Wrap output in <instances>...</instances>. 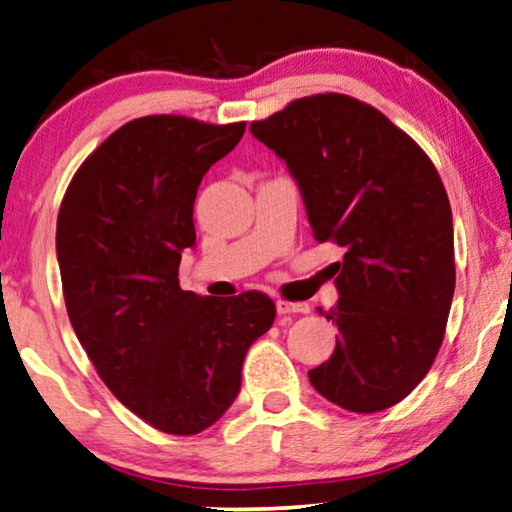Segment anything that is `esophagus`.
Returning a JSON list of instances; mask_svg holds the SVG:
<instances>
[{
	"instance_id": "obj_1",
	"label": "esophagus",
	"mask_w": 512,
	"mask_h": 512,
	"mask_svg": "<svg viewBox=\"0 0 512 512\" xmlns=\"http://www.w3.org/2000/svg\"><path fill=\"white\" fill-rule=\"evenodd\" d=\"M276 308H278V315H294V312H308V303H294V301H285L280 299L276 301Z\"/></svg>"
}]
</instances>
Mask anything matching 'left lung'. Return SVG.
<instances>
[{"mask_svg":"<svg viewBox=\"0 0 512 512\" xmlns=\"http://www.w3.org/2000/svg\"><path fill=\"white\" fill-rule=\"evenodd\" d=\"M301 188L315 241L335 264L338 324L319 395L356 414L384 411L430 372L455 292L453 213L430 156L372 105L315 94L250 124ZM322 312V310H319Z\"/></svg>","mask_w":512,"mask_h":512,"instance_id":"1","label":"left lung"}]
</instances>
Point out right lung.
<instances>
[{
  "instance_id": "right-lung-1",
  "label": "right lung",
  "mask_w": 512,
  "mask_h": 512,
  "mask_svg": "<svg viewBox=\"0 0 512 512\" xmlns=\"http://www.w3.org/2000/svg\"><path fill=\"white\" fill-rule=\"evenodd\" d=\"M246 121L181 114L128 121L85 158L57 216L66 312L114 398L167 434H200L234 402L243 358L271 329L264 292L197 296L179 287L195 246L193 204Z\"/></svg>"
}]
</instances>
